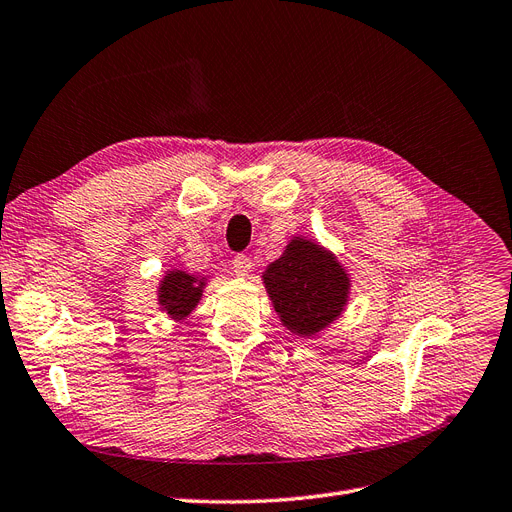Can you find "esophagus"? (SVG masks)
<instances>
[{"label": "esophagus", "instance_id": "obj_1", "mask_svg": "<svg viewBox=\"0 0 512 512\" xmlns=\"http://www.w3.org/2000/svg\"><path fill=\"white\" fill-rule=\"evenodd\" d=\"M231 264H233L235 273L241 275V277L248 275L250 269H252V260H250V256H245V254H237V256L231 260Z\"/></svg>", "mask_w": 512, "mask_h": 512}]
</instances>
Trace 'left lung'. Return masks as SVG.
I'll return each mask as SVG.
<instances>
[{
	"mask_svg": "<svg viewBox=\"0 0 512 512\" xmlns=\"http://www.w3.org/2000/svg\"><path fill=\"white\" fill-rule=\"evenodd\" d=\"M262 277L283 325L298 336H313L330 325L351 288L334 254L302 237L292 239Z\"/></svg>",
	"mask_w": 512,
	"mask_h": 512,
	"instance_id": "1",
	"label": "left lung"
}]
</instances>
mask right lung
<instances>
[{
	"mask_svg": "<svg viewBox=\"0 0 512 512\" xmlns=\"http://www.w3.org/2000/svg\"><path fill=\"white\" fill-rule=\"evenodd\" d=\"M201 288V279L185 271H170L161 281L159 304L168 311L170 317L182 319L195 309V304L201 298Z\"/></svg>",
	"mask_w": 512,
	"mask_h": 512,
	"instance_id": "add662e5",
	"label": "right lung"
}]
</instances>
